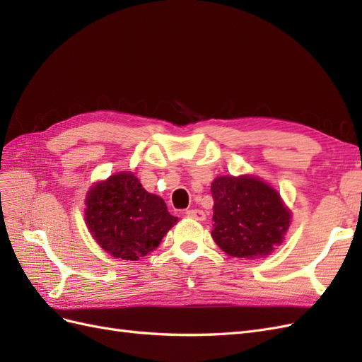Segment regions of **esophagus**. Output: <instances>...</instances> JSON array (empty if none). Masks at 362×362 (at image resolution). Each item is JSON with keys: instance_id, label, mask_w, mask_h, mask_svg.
I'll return each mask as SVG.
<instances>
[{"instance_id": "obj_1", "label": "esophagus", "mask_w": 362, "mask_h": 362, "mask_svg": "<svg viewBox=\"0 0 362 362\" xmlns=\"http://www.w3.org/2000/svg\"><path fill=\"white\" fill-rule=\"evenodd\" d=\"M185 214L194 218V221H205V216H206L202 210H187L185 211Z\"/></svg>"}]
</instances>
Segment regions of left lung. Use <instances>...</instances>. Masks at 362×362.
<instances>
[{
    "mask_svg": "<svg viewBox=\"0 0 362 362\" xmlns=\"http://www.w3.org/2000/svg\"><path fill=\"white\" fill-rule=\"evenodd\" d=\"M211 237L225 254L254 259L282 243L291 213L269 184L250 175H226L211 182Z\"/></svg>",
    "mask_w": 362,
    "mask_h": 362,
    "instance_id": "8db88e82",
    "label": "left lung"
}]
</instances>
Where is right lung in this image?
<instances>
[{
	"mask_svg": "<svg viewBox=\"0 0 362 362\" xmlns=\"http://www.w3.org/2000/svg\"><path fill=\"white\" fill-rule=\"evenodd\" d=\"M86 225L115 258L137 261L158 247L178 222L160 196L141 187L134 173L120 172L96 182L86 196Z\"/></svg>",
	"mask_w": 362,
	"mask_h": 362,
	"instance_id": "1",
	"label": "right lung"
}]
</instances>
